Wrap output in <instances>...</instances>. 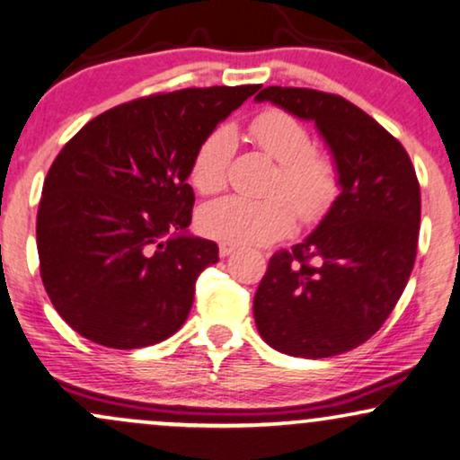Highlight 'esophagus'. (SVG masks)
Masks as SVG:
<instances>
[{"mask_svg":"<svg viewBox=\"0 0 460 460\" xmlns=\"http://www.w3.org/2000/svg\"><path fill=\"white\" fill-rule=\"evenodd\" d=\"M237 250V246L235 243H226V242H220V246H218V252H220V257H229V254H234Z\"/></svg>","mask_w":460,"mask_h":460,"instance_id":"obj_1","label":"esophagus"}]
</instances>
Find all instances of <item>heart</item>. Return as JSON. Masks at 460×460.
Instances as JSON below:
<instances>
[{
    "label": "heart",
    "instance_id": "1",
    "mask_svg": "<svg viewBox=\"0 0 460 460\" xmlns=\"http://www.w3.org/2000/svg\"><path fill=\"white\" fill-rule=\"evenodd\" d=\"M252 139L278 163L271 197H223L197 214L201 234L237 246H265L288 235L295 212L304 225H318L335 206L341 190L340 170L331 156L312 148V136L297 116L284 110H265L248 127ZM235 136L231 127H217L195 150L190 182L203 195L225 189ZM296 210L293 211L292 208Z\"/></svg>",
    "mask_w": 460,
    "mask_h": 460
}]
</instances>
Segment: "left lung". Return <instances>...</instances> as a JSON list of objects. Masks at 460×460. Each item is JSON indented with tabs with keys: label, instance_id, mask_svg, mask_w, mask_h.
Returning a JSON list of instances; mask_svg holds the SVG:
<instances>
[{
	"label": "left lung",
	"instance_id": "left-lung-1",
	"mask_svg": "<svg viewBox=\"0 0 460 460\" xmlns=\"http://www.w3.org/2000/svg\"><path fill=\"white\" fill-rule=\"evenodd\" d=\"M254 100L312 120L341 180L321 225L270 259L254 323L267 344L290 357L344 354L385 324L410 280L420 229L414 165L399 139L344 97L267 86Z\"/></svg>",
	"mask_w": 460,
	"mask_h": 460
}]
</instances>
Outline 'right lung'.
Here are the masks:
<instances>
[{"instance_id": "1", "label": "right lung", "mask_w": 460, "mask_h": 460, "mask_svg": "<svg viewBox=\"0 0 460 460\" xmlns=\"http://www.w3.org/2000/svg\"><path fill=\"white\" fill-rule=\"evenodd\" d=\"M259 84L142 97L89 120L50 165L38 254L59 316L95 344L131 350L176 333L218 246L189 234L187 182L203 137Z\"/></svg>"}]
</instances>
